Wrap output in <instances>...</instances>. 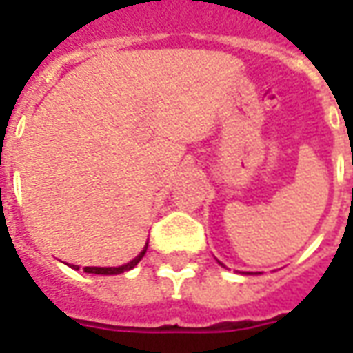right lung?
Masks as SVG:
<instances>
[{
    "label": "right lung",
    "instance_id": "right-lung-1",
    "mask_svg": "<svg viewBox=\"0 0 353 353\" xmlns=\"http://www.w3.org/2000/svg\"><path fill=\"white\" fill-rule=\"evenodd\" d=\"M145 252H147V245L143 248V250H141V253H139L136 259H132L130 263H126V265H123V266H108V268H105V266H85L83 270L88 274H103V276H111V274H123L124 270H130V268H134V266L138 265L139 261H141V257L145 255ZM73 268L77 270L79 266L73 265Z\"/></svg>",
    "mask_w": 353,
    "mask_h": 353
}]
</instances>
